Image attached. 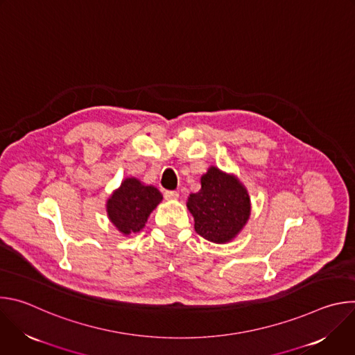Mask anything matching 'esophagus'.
<instances>
[{
  "instance_id": "34e87169",
  "label": "esophagus",
  "mask_w": 355,
  "mask_h": 355,
  "mask_svg": "<svg viewBox=\"0 0 355 355\" xmlns=\"http://www.w3.org/2000/svg\"><path fill=\"white\" fill-rule=\"evenodd\" d=\"M164 198H166L167 200L177 199V198H178V192H177V191H166V192H164Z\"/></svg>"
}]
</instances>
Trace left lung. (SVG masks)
Listing matches in <instances>:
<instances>
[{
	"instance_id": "left-lung-1",
	"label": "left lung",
	"mask_w": 355,
	"mask_h": 355,
	"mask_svg": "<svg viewBox=\"0 0 355 355\" xmlns=\"http://www.w3.org/2000/svg\"><path fill=\"white\" fill-rule=\"evenodd\" d=\"M200 185L187 202L195 219V232L214 243L232 240L250 216L247 191L233 175L216 167H211L200 178Z\"/></svg>"
}]
</instances>
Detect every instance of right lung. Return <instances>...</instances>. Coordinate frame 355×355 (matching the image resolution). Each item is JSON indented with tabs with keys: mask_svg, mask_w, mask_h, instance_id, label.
I'll use <instances>...</instances> for the list:
<instances>
[{
	"mask_svg": "<svg viewBox=\"0 0 355 355\" xmlns=\"http://www.w3.org/2000/svg\"><path fill=\"white\" fill-rule=\"evenodd\" d=\"M163 199L160 191L151 185H143L136 178H126L107 202L111 222L123 234L143 229L148 215Z\"/></svg>",
	"mask_w": 355,
	"mask_h": 355,
	"instance_id": "obj_1",
	"label": "right lung"
}]
</instances>
